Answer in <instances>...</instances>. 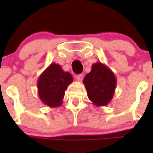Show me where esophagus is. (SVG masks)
I'll return each instance as SVG.
<instances>
[{
	"mask_svg": "<svg viewBox=\"0 0 153 153\" xmlns=\"http://www.w3.org/2000/svg\"><path fill=\"white\" fill-rule=\"evenodd\" d=\"M76 78L78 81H82L84 79V75L82 74H80V75H76Z\"/></svg>",
	"mask_w": 153,
	"mask_h": 153,
	"instance_id": "esophagus-1",
	"label": "esophagus"
}]
</instances>
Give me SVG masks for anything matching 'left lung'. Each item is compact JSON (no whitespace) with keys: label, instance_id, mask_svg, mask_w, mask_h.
Masks as SVG:
<instances>
[{"label":"left lung","instance_id":"1","mask_svg":"<svg viewBox=\"0 0 153 153\" xmlns=\"http://www.w3.org/2000/svg\"><path fill=\"white\" fill-rule=\"evenodd\" d=\"M87 96L95 106H106L113 98L117 80L115 74L105 64L97 62L84 78Z\"/></svg>","mask_w":153,"mask_h":153}]
</instances>
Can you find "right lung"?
Wrapping results in <instances>:
<instances>
[{
	"label": "right lung",
	"instance_id": "obj_1",
	"mask_svg": "<svg viewBox=\"0 0 153 153\" xmlns=\"http://www.w3.org/2000/svg\"><path fill=\"white\" fill-rule=\"evenodd\" d=\"M73 81L59 64L52 63L39 76L37 83L40 99L45 105L58 107L62 104L66 89Z\"/></svg>",
	"mask_w": 153,
	"mask_h": 153
}]
</instances>
